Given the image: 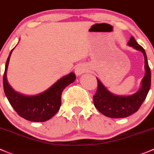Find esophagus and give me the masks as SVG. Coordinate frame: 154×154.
I'll use <instances>...</instances> for the list:
<instances>
[{"mask_svg":"<svg viewBox=\"0 0 154 154\" xmlns=\"http://www.w3.org/2000/svg\"><path fill=\"white\" fill-rule=\"evenodd\" d=\"M86 71V66L85 65H83V64H79L76 66L75 68V74H77V76L81 75L82 74Z\"/></svg>","mask_w":154,"mask_h":154,"instance_id":"esophagus-1","label":"esophagus"}]
</instances>
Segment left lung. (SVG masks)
Returning a JSON list of instances; mask_svg holds the SVG:
<instances>
[{
	"label": "left lung",
	"mask_w": 154,
	"mask_h": 154,
	"mask_svg": "<svg viewBox=\"0 0 154 154\" xmlns=\"http://www.w3.org/2000/svg\"><path fill=\"white\" fill-rule=\"evenodd\" d=\"M128 45L141 51L144 55L145 75L141 80L139 90L127 96H120L111 93L97 78L98 89L93 96L94 105L98 111L110 118H124L135 113L144 102L150 88L151 73L144 48L136 42L132 36L128 42Z\"/></svg>",
	"instance_id": "8db88e82"
}]
</instances>
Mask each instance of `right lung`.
I'll return each instance as SVG.
<instances>
[{"mask_svg": "<svg viewBox=\"0 0 154 154\" xmlns=\"http://www.w3.org/2000/svg\"><path fill=\"white\" fill-rule=\"evenodd\" d=\"M15 48V47H14ZM11 50L5 65L3 84L5 95L12 107L22 118L31 122H44L50 120L59 111L64 89L75 80L76 76L71 72L64 76L48 89L35 95H25L16 92L7 82V71Z\"/></svg>", "mask_w": 154, "mask_h": 154, "instance_id": "obj_1", "label": "right lung"}]
</instances>
